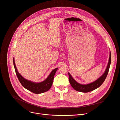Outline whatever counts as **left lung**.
Instances as JSON below:
<instances>
[{"label": "left lung", "mask_w": 120, "mask_h": 120, "mask_svg": "<svg viewBox=\"0 0 120 120\" xmlns=\"http://www.w3.org/2000/svg\"><path fill=\"white\" fill-rule=\"evenodd\" d=\"M110 63H111V53L110 52L109 63L105 73L103 74V75L101 77H100L96 81L89 84L81 85L78 83L73 79L70 73H68L69 81H70V83L71 86L75 90L80 91V92H85V93L90 92L97 89L98 87H99L100 86H101L102 84L104 83V82L105 81L107 75H108Z\"/></svg>", "instance_id": "obj_1"}]
</instances>
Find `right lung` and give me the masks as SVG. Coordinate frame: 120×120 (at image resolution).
Returning <instances> with one entry per match:
<instances>
[{
	"label": "right lung",
	"instance_id": "obj_1",
	"mask_svg": "<svg viewBox=\"0 0 120 120\" xmlns=\"http://www.w3.org/2000/svg\"><path fill=\"white\" fill-rule=\"evenodd\" d=\"M14 65L16 76L22 86H24L25 89H26L29 91L35 94H39L48 91L50 89V88L51 87L53 83L54 75L56 72L57 70V68H55L50 73L48 77L45 81L39 83H35L24 79L18 73L15 65L14 58Z\"/></svg>",
	"mask_w": 120,
	"mask_h": 120
}]
</instances>
